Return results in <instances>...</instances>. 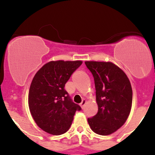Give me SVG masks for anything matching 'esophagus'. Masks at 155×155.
Here are the masks:
<instances>
[{
	"label": "esophagus",
	"mask_w": 155,
	"mask_h": 155,
	"mask_svg": "<svg viewBox=\"0 0 155 155\" xmlns=\"http://www.w3.org/2000/svg\"><path fill=\"white\" fill-rule=\"evenodd\" d=\"M86 103H87V101H86L85 99H84V100H83L82 102H81V103L80 104V105H81V107H82V108H84V105L86 104Z\"/></svg>",
	"instance_id": "34e87169"
}]
</instances>
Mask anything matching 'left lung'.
<instances>
[{
    "mask_svg": "<svg viewBox=\"0 0 155 155\" xmlns=\"http://www.w3.org/2000/svg\"><path fill=\"white\" fill-rule=\"evenodd\" d=\"M95 81L98 110L88 123L92 131L107 136L120 128L132 106V88L126 74L111 62L86 61Z\"/></svg>",
    "mask_w": 155,
    "mask_h": 155,
    "instance_id": "obj_1",
    "label": "left lung"
}]
</instances>
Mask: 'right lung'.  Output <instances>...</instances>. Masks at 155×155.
Returning <instances> with one entry per match:
<instances>
[{"instance_id":"right-lung-1","label":"right lung","mask_w":155,"mask_h":155,"mask_svg":"<svg viewBox=\"0 0 155 155\" xmlns=\"http://www.w3.org/2000/svg\"><path fill=\"white\" fill-rule=\"evenodd\" d=\"M81 60H57L45 63L34 75L28 94L30 112L36 125L52 135L69 129L79 105L73 103L64 87Z\"/></svg>"}]
</instances>
